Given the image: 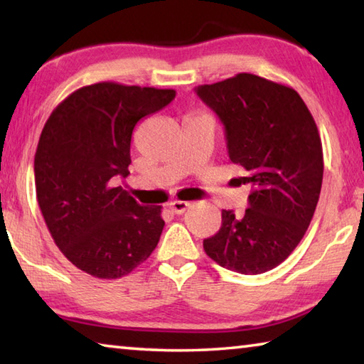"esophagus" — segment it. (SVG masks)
<instances>
[{
    "label": "esophagus",
    "mask_w": 364,
    "mask_h": 364,
    "mask_svg": "<svg viewBox=\"0 0 364 364\" xmlns=\"http://www.w3.org/2000/svg\"><path fill=\"white\" fill-rule=\"evenodd\" d=\"M168 208L171 210V213L183 215L189 208V204H188V202H183V200H173V202H170V204H168Z\"/></svg>",
    "instance_id": "obj_1"
}]
</instances>
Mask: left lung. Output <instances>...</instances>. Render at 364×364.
Listing matches in <instances>:
<instances>
[{"label":"left lung","mask_w":364,"mask_h":364,"mask_svg":"<svg viewBox=\"0 0 364 364\" xmlns=\"http://www.w3.org/2000/svg\"><path fill=\"white\" fill-rule=\"evenodd\" d=\"M197 96L225 127L228 156L250 184L242 215L221 212V228L204 239L205 254L241 274L273 269L306 232L321 193L323 146L299 93L252 73L200 85Z\"/></svg>","instance_id":"obj_1"}]
</instances>
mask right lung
Here are the masks:
<instances>
[{
    "mask_svg": "<svg viewBox=\"0 0 364 364\" xmlns=\"http://www.w3.org/2000/svg\"><path fill=\"white\" fill-rule=\"evenodd\" d=\"M175 90L102 82L83 86L53 110L35 154L40 210L60 252L95 278H122L149 258L165 221L114 178L130 175L138 122L175 100Z\"/></svg>",
    "mask_w": 364,
    "mask_h": 364,
    "instance_id": "add662e5",
    "label": "right lung"
}]
</instances>
